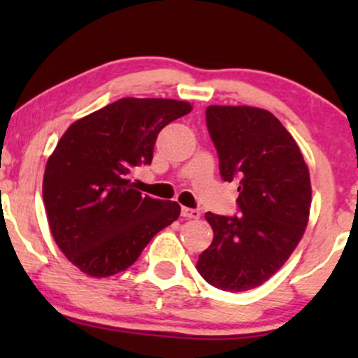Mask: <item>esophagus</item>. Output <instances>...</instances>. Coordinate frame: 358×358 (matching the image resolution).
<instances>
[{"mask_svg":"<svg viewBox=\"0 0 358 358\" xmlns=\"http://www.w3.org/2000/svg\"><path fill=\"white\" fill-rule=\"evenodd\" d=\"M182 217H185V219H199L200 210H196V208L182 207Z\"/></svg>","mask_w":358,"mask_h":358,"instance_id":"1","label":"esophagus"}]
</instances>
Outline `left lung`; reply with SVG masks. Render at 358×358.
I'll list each match as a JSON object with an SVG mask.
<instances>
[{"label": "left lung", "mask_w": 358, "mask_h": 358, "mask_svg": "<svg viewBox=\"0 0 358 358\" xmlns=\"http://www.w3.org/2000/svg\"><path fill=\"white\" fill-rule=\"evenodd\" d=\"M207 127L224 182H237L239 215L205 219L213 241L196 271L224 291L261 286L293 254L311 207L310 171L281 121L266 109L208 106Z\"/></svg>", "instance_id": "left-lung-1"}]
</instances>
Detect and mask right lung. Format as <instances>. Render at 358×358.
<instances>
[{
    "label": "right lung",
    "mask_w": 358,
    "mask_h": 358,
    "mask_svg": "<svg viewBox=\"0 0 358 358\" xmlns=\"http://www.w3.org/2000/svg\"><path fill=\"white\" fill-rule=\"evenodd\" d=\"M192 106L124 97L79 119L47 162L43 203L53 239L82 273L106 278L133 266L180 205L143 195L129 180L151 165L158 133Z\"/></svg>",
    "instance_id": "1"
}]
</instances>
